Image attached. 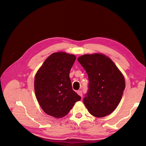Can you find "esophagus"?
<instances>
[{
	"label": "esophagus",
	"instance_id": "esophagus-1",
	"mask_svg": "<svg viewBox=\"0 0 146 146\" xmlns=\"http://www.w3.org/2000/svg\"><path fill=\"white\" fill-rule=\"evenodd\" d=\"M77 94L78 95H80V97H82V91H81V90L77 91Z\"/></svg>",
	"mask_w": 146,
	"mask_h": 146
}]
</instances>
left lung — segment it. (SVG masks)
<instances>
[{
    "label": "left lung",
    "mask_w": 146,
    "mask_h": 146,
    "mask_svg": "<svg viewBox=\"0 0 146 146\" xmlns=\"http://www.w3.org/2000/svg\"><path fill=\"white\" fill-rule=\"evenodd\" d=\"M78 61L88 75L89 89L83 100L88 111L98 118L111 114L119 104L125 89L122 73L103 54L84 55Z\"/></svg>",
    "instance_id": "1"
}]
</instances>
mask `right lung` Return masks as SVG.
<instances>
[{"label":"right lung","mask_w":146,"mask_h":146,"mask_svg":"<svg viewBox=\"0 0 146 146\" xmlns=\"http://www.w3.org/2000/svg\"><path fill=\"white\" fill-rule=\"evenodd\" d=\"M76 56L64 52L51 54L35 76L36 99L48 115L62 118L70 112L81 97L73 90L70 72Z\"/></svg>","instance_id":"right-lung-1"}]
</instances>
